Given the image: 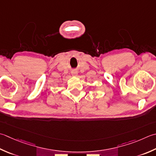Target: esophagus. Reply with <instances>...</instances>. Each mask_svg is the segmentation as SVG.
Instances as JSON below:
<instances>
[{
    "label": "esophagus",
    "mask_w": 156,
    "mask_h": 156,
    "mask_svg": "<svg viewBox=\"0 0 156 156\" xmlns=\"http://www.w3.org/2000/svg\"><path fill=\"white\" fill-rule=\"evenodd\" d=\"M77 74H78V73L76 71H72V76H77Z\"/></svg>",
    "instance_id": "1"
}]
</instances>
